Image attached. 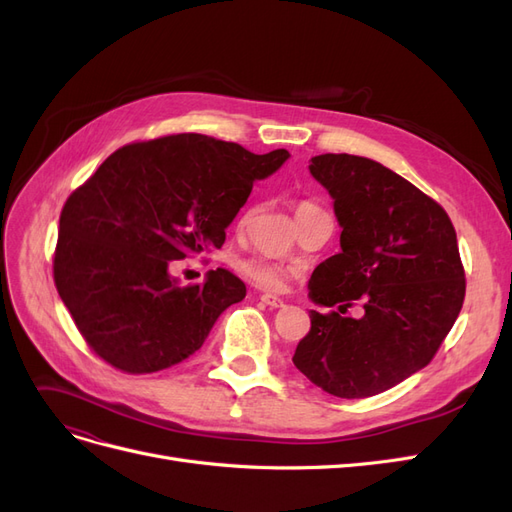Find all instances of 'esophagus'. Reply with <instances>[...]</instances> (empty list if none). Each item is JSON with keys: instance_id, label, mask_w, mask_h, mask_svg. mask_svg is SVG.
Listing matches in <instances>:
<instances>
[{"instance_id": "1", "label": "esophagus", "mask_w": 512, "mask_h": 512, "mask_svg": "<svg viewBox=\"0 0 512 512\" xmlns=\"http://www.w3.org/2000/svg\"><path fill=\"white\" fill-rule=\"evenodd\" d=\"M260 301L265 303V305H269V307H284V299H280V297H273V294H260Z\"/></svg>"}]
</instances>
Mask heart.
<instances>
[{
  "instance_id": "b5f03b06",
  "label": "heart",
  "mask_w": 512,
  "mask_h": 512,
  "mask_svg": "<svg viewBox=\"0 0 512 512\" xmlns=\"http://www.w3.org/2000/svg\"><path fill=\"white\" fill-rule=\"evenodd\" d=\"M314 203L309 200H301L297 205V213L305 207H312ZM256 207H247L245 213L241 215V224H247V220L252 218ZM235 269L239 275H243L245 280H250L252 284L265 288V290H282L286 286V280L290 275V269L280 265V262H273L269 258L262 256H250V258H241L235 262Z\"/></svg>"
}]
</instances>
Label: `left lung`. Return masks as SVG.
I'll return each instance as SVG.
<instances>
[{
  "mask_svg": "<svg viewBox=\"0 0 512 512\" xmlns=\"http://www.w3.org/2000/svg\"><path fill=\"white\" fill-rule=\"evenodd\" d=\"M309 173L329 190L342 226V252L314 269L309 297L342 313L361 300L366 314L356 321L312 309L292 363L335 397L378 395L423 369L461 312L455 226L436 200L369 158L324 153Z\"/></svg>",
  "mask_w": 512,
  "mask_h": 512,
  "instance_id": "left-lung-1",
  "label": "left lung"
}]
</instances>
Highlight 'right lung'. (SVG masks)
Here are the masks:
<instances>
[{
	"label": "right lung",
	"mask_w": 512,
	"mask_h": 512,
	"mask_svg": "<svg viewBox=\"0 0 512 512\" xmlns=\"http://www.w3.org/2000/svg\"><path fill=\"white\" fill-rule=\"evenodd\" d=\"M290 153L256 156L205 134H170L119 147L59 215L53 277L61 301L102 361L153 374L188 359L218 316L245 297L226 269L179 286L173 260L211 252L256 179Z\"/></svg>",
	"instance_id": "obj_1"
}]
</instances>
